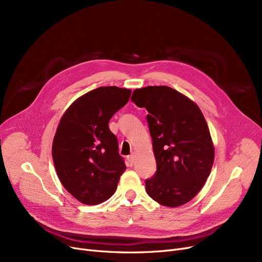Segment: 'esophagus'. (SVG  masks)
<instances>
[{
  "mask_svg": "<svg viewBox=\"0 0 262 262\" xmlns=\"http://www.w3.org/2000/svg\"><path fill=\"white\" fill-rule=\"evenodd\" d=\"M127 161L129 163V166H133V164L135 163V154H130L129 156H127Z\"/></svg>",
  "mask_w": 262,
  "mask_h": 262,
  "instance_id": "esophagus-1",
  "label": "esophagus"
}]
</instances>
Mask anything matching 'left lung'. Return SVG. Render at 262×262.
<instances>
[{"mask_svg":"<svg viewBox=\"0 0 262 262\" xmlns=\"http://www.w3.org/2000/svg\"><path fill=\"white\" fill-rule=\"evenodd\" d=\"M132 101L145 108L157 170L145 181L146 193L167 207L193 199L210 174L214 148L199 106L167 86L136 89Z\"/></svg>","mask_w":262,"mask_h":262,"instance_id":"obj_1","label":"left lung"}]
</instances>
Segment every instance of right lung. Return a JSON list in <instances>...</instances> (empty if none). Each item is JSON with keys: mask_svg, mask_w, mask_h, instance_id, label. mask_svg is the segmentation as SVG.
<instances>
[{"mask_svg": "<svg viewBox=\"0 0 262 262\" xmlns=\"http://www.w3.org/2000/svg\"><path fill=\"white\" fill-rule=\"evenodd\" d=\"M130 92L115 86L91 90L67 109L58 124L52 146L54 166L66 190L82 204L108 200L126 169L108 123L128 102Z\"/></svg>", "mask_w": 262, "mask_h": 262, "instance_id": "add662e5", "label": "right lung"}]
</instances>
